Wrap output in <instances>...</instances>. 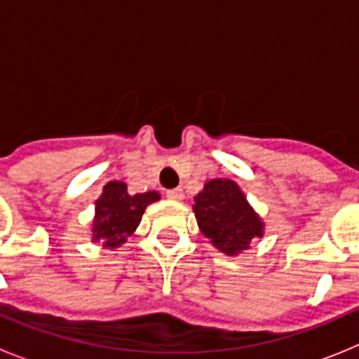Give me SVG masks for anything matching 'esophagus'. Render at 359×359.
<instances>
[{
  "label": "esophagus",
  "instance_id": "34e87169",
  "mask_svg": "<svg viewBox=\"0 0 359 359\" xmlns=\"http://www.w3.org/2000/svg\"><path fill=\"white\" fill-rule=\"evenodd\" d=\"M167 198L174 199V201H182L185 198V194H183V189H172L167 190Z\"/></svg>",
  "mask_w": 359,
  "mask_h": 359
}]
</instances>
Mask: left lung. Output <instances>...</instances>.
Masks as SVG:
<instances>
[{
	"instance_id": "8db88e82",
	"label": "left lung",
	"mask_w": 359,
	"mask_h": 359,
	"mask_svg": "<svg viewBox=\"0 0 359 359\" xmlns=\"http://www.w3.org/2000/svg\"><path fill=\"white\" fill-rule=\"evenodd\" d=\"M194 214L201 233L219 252L237 257L253 239L264 236V221L233 180L215 177L194 196Z\"/></svg>"
}]
</instances>
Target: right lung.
<instances>
[{"label":"right lung","instance_id":"obj_1","mask_svg":"<svg viewBox=\"0 0 359 359\" xmlns=\"http://www.w3.org/2000/svg\"><path fill=\"white\" fill-rule=\"evenodd\" d=\"M156 190L131 196L123 182H107L100 198L95 201V217L91 221V243L115 250L128 243L138 228L145 208L160 201Z\"/></svg>","mask_w":359,"mask_h":359}]
</instances>
